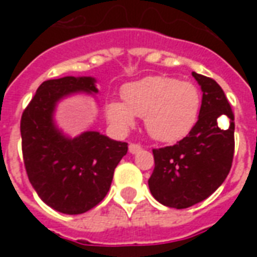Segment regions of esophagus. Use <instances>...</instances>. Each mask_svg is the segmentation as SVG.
Masks as SVG:
<instances>
[{"mask_svg":"<svg viewBox=\"0 0 257 257\" xmlns=\"http://www.w3.org/2000/svg\"><path fill=\"white\" fill-rule=\"evenodd\" d=\"M140 150H142V146L138 145V143H131V145H129V153L136 154V153H139Z\"/></svg>","mask_w":257,"mask_h":257,"instance_id":"1","label":"esophagus"}]
</instances>
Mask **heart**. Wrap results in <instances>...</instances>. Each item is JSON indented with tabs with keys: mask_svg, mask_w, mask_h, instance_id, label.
<instances>
[{
	"mask_svg": "<svg viewBox=\"0 0 257 257\" xmlns=\"http://www.w3.org/2000/svg\"><path fill=\"white\" fill-rule=\"evenodd\" d=\"M123 103L110 101L107 118L117 128H131L135 115L145 117L147 132L158 142H176L198 121L202 97L197 85L173 77L150 75L123 85Z\"/></svg>",
	"mask_w": 257,
	"mask_h": 257,
	"instance_id": "obj_1",
	"label": "heart"
}]
</instances>
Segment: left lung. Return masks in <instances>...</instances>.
Instances as JSON below:
<instances>
[{
    "mask_svg": "<svg viewBox=\"0 0 257 257\" xmlns=\"http://www.w3.org/2000/svg\"><path fill=\"white\" fill-rule=\"evenodd\" d=\"M202 89L195 126L176 145L154 149V171L149 179L153 197L169 208L184 209L217 190L234 158V112L215 79L193 73Z\"/></svg>",
    "mask_w": 257,
    "mask_h": 257,
    "instance_id": "left-lung-1",
    "label": "left lung"
}]
</instances>
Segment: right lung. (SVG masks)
<instances>
[{
  "mask_svg": "<svg viewBox=\"0 0 257 257\" xmlns=\"http://www.w3.org/2000/svg\"><path fill=\"white\" fill-rule=\"evenodd\" d=\"M90 77H63L40 85L20 119L26 172L40 198L58 212L79 215L101 202L128 143L85 132L66 139L53 126L55 104L63 96L97 92Z\"/></svg>",
  "mask_w": 257,
  "mask_h": 257,
  "instance_id": "obj_1",
  "label": "right lung"
}]
</instances>
